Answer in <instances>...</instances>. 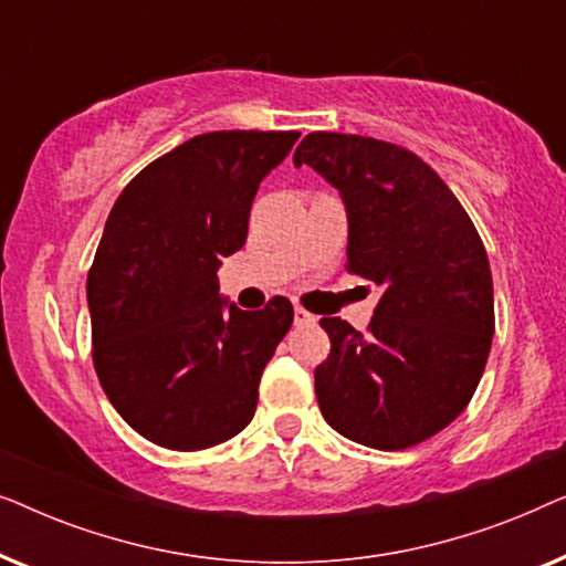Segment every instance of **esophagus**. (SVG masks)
<instances>
[{"label":"esophagus","mask_w":566,"mask_h":566,"mask_svg":"<svg viewBox=\"0 0 566 566\" xmlns=\"http://www.w3.org/2000/svg\"><path fill=\"white\" fill-rule=\"evenodd\" d=\"M293 324H296V327H314V324H316V316H314V314H308L306 308L296 306V308H293Z\"/></svg>","instance_id":"esophagus-1"}]
</instances>
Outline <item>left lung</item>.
Masks as SVG:
<instances>
[{"label":"left lung","mask_w":566,"mask_h":566,"mask_svg":"<svg viewBox=\"0 0 566 566\" xmlns=\"http://www.w3.org/2000/svg\"><path fill=\"white\" fill-rule=\"evenodd\" d=\"M293 165L337 188L347 270L381 291L368 335L319 322L332 350L314 370L339 436L401 451L451 424L474 397L494 335L490 260L469 213L417 154L378 138L316 130Z\"/></svg>","instance_id":"obj_1"}]
</instances>
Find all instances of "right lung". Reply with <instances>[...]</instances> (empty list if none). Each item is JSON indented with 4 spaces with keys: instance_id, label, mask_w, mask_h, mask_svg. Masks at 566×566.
<instances>
[{
    "instance_id": "right-lung-1",
    "label": "right lung",
    "mask_w": 566,
    "mask_h": 566,
    "mask_svg": "<svg viewBox=\"0 0 566 566\" xmlns=\"http://www.w3.org/2000/svg\"><path fill=\"white\" fill-rule=\"evenodd\" d=\"M298 130H213L154 159L107 216L87 275L92 360L118 415L151 443L203 451L242 432L289 298L242 312L219 293L260 182Z\"/></svg>"
}]
</instances>
